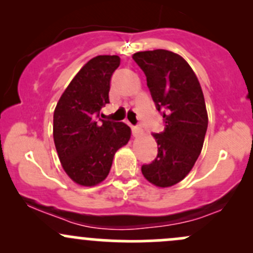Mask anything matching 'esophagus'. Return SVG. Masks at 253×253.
Returning a JSON list of instances; mask_svg holds the SVG:
<instances>
[{"label":"esophagus","mask_w":253,"mask_h":253,"mask_svg":"<svg viewBox=\"0 0 253 253\" xmlns=\"http://www.w3.org/2000/svg\"><path fill=\"white\" fill-rule=\"evenodd\" d=\"M131 132L134 136H140L142 134V129L140 126H131Z\"/></svg>","instance_id":"34e87169"}]
</instances>
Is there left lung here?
Masks as SVG:
<instances>
[{
  "mask_svg": "<svg viewBox=\"0 0 253 253\" xmlns=\"http://www.w3.org/2000/svg\"><path fill=\"white\" fill-rule=\"evenodd\" d=\"M132 59L147 78L164 130L154 132L158 154L143 164L145 178L158 187L183 180L202 152L208 130V112L202 86L188 62L165 49L138 51Z\"/></svg>",
  "mask_w": 253,
  "mask_h": 253,
  "instance_id": "1",
  "label": "left lung"
}]
</instances>
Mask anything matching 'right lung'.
I'll use <instances>...</instances> for the list:
<instances>
[{
  "label": "right lung",
  "mask_w": 253,
  "mask_h": 253,
  "mask_svg": "<svg viewBox=\"0 0 253 253\" xmlns=\"http://www.w3.org/2000/svg\"><path fill=\"white\" fill-rule=\"evenodd\" d=\"M119 64L117 55H99L89 60L54 111L53 136L59 159L71 180L81 186L104 181L115 153L131 135L123 122L100 118L101 108L110 102L111 78Z\"/></svg>",
  "instance_id": "obj_1"
}]
</instances>
